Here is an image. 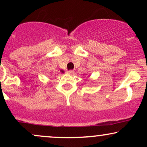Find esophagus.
<instances>
[{
	"mask_svg": "<svg viewBox=\"0 0 147 147\" xmlns=\"http://www.w3.org/2000/svg\"><path fill=\"white\" fill-rule=\"evenodd\" d=\"M74 71L72 70H67L66 71V73L67 74H70V75H72V74H73Z\"/></svg>",
	"mask_w": 147,
	"mask_h": 147,
	"instance_id": "1",
	"label": "esophagus"
}]
</instances>
